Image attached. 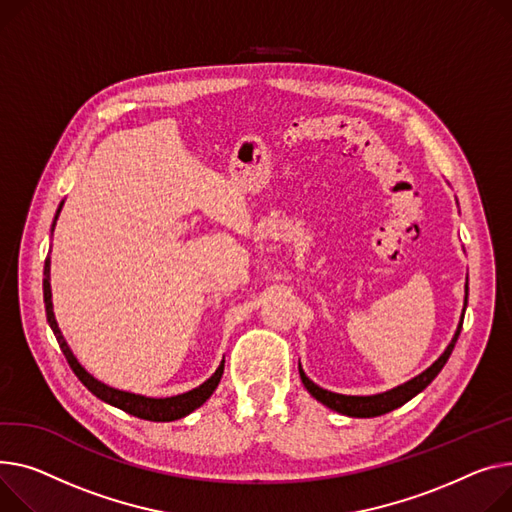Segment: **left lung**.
Masks as SVG:
<instances>
[{"label": "left lung", "mask_w": 512, "mask_h": 512, "mask_svg": "<svg viewBox=\"0 0 512 512\" xmlns=\"http://www.w3.org/2000/svg\"><path fill=\"white\" fill-rule=\"evenodd\" d=\"M465 304H467V286H465ZM465 313V309H463ZM461 327H463V317H461V323L455 331V337L453 342L449 344V348L445 350V354H442L428 370H424L422 374H418L416 379H412L410 383H405L397 389H391L387 393H381V395H370V397H354V395H339V393H331L327 389H321L319 385H315L309 377H306L304 370L298 366V372H300V379L306 387V391H309L317 401H321L323 405L331 407V410L344 414V416H352V418H374V416H383L387 412H393L395 407L403 405L410 401L412 397H416L420 391H424L434 379L436 374L442 370V366L447 364L455 344H457V337L461 333Z\"/></svg>", "instance_id": "1"}]
</instances>
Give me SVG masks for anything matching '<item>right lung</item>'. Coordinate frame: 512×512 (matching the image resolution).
<instances>
[{"label": "right lung", "instance_id": "1", "mask_svg": "<svg viewBox=\"0 0 512 512\" xmlns=\"http://www.w3.org/2000/svg\"><path fill=\"white\" fill-rule=\"evenodd\" d=\"M59 214V210H57ZM57 218V216H55ZM55 228V222H53ZM49 274H51V257L45 259V280H43V294H45V311H47V321L57 337V344L67 360V364L72 366V370L76 372V377L84 383V387H88L90 393H94L98 399H102L105 403H111L119 410L142 418V420H150V422H173L179 418H185L187 414H191L193 410H197L199 405L206 403L210 399V395L216 391L220 377L224 372V362L218 366V370L212 374V377L199 385L197 389L183 393V395H175V397H164V399H152V397H142V395H133V393H125V391H117L113 387L102 385L100 381H96L92 374H88L80 362L76 360V356L72 354L70 346L65 344V339L57 327L55 315H53V302H51V282H49Z\"/></svg>", "mask_w": 512, "mask_h": 512}]
</instances>
